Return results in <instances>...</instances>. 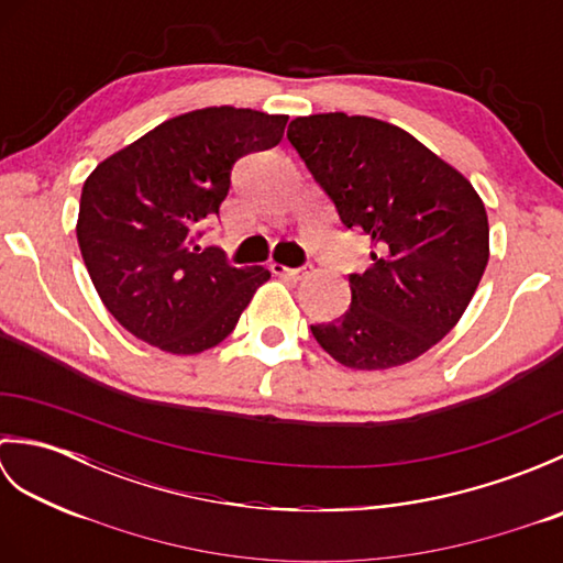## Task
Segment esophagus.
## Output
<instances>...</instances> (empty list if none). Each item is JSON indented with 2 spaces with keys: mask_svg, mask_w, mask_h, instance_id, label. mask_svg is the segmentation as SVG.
Masks as SVG:
<instances>
[{
  "mask_svg": "<svg viewBox=\"0 0 563 563\" xmlns=\"http://www.w3.org/2000/svg\"><path fill=\"white\" fill-rule=\"evenodd\" d=\"M271 271L273 275H280V278H290V280H300L305 275L302 268H288V266H280V263H271Z\"/></svg>",
  "mask_w": 563,
  "mask_h": 563,
  "instance_id": "1",
  "label": "esophagus"
}]
</instances>
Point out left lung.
<instances>
[{
    "mask_svg": "<svg viewBox=\"0 0 563 563\" xmlns=\"http://www.w3.org/2000/svg\"><path fill=\"white\" fill-rule=\"evenodd\" d=\"M288 140L345 230L373 251L351 273V307L312 324L331 357L353 369L413 361L450 333L488 263V218L466 178L406 130L367 115L295 118Z\"/></svg>",
    "mask_w": 563,
    "mask_h": 563,
    "instance_id": "left-lung-1",
    "label": "left lung"
}]
</instances>
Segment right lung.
Listing matches in <instances>:
<instances>
[{
  "label": "right lung",
  "mask_w": 563,
  "mask_h": 563,
  "mask_svg": "<svg viewBox=\"0 0 563 563\" xmlns=\"http://www.w3.org/2000/svg\"><path fill=\"white\" fill-rule=\"evenodd\" d=\"M288 115L200 109L172 118L101 162L81 188L77 242L106 309L133 336L176 355L222 343L258 285L202 227L220 214L232 166L278 145Z\"/></svg>",
  "instance_id": "add662e5"
}]
</instances>
